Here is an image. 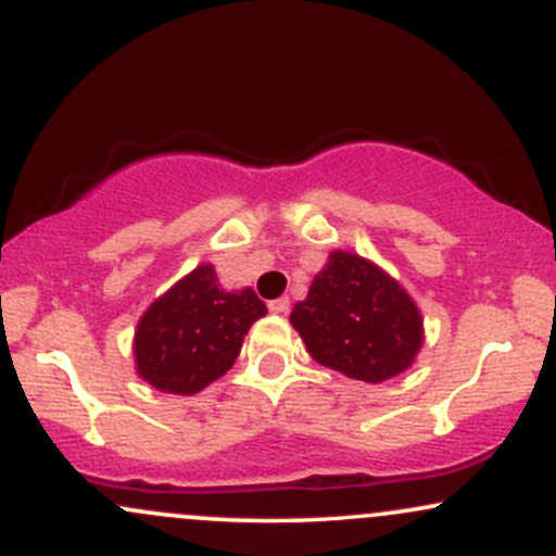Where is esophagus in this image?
Masks as SVG:
<instances>
[{"instance_id": "obj_1", "label": "esophagus", "mask_w": 556, "mask_h": 556, "mask_svg": "<svg viewBox=\"0 0 556 556\" xmlns=\"http://www.w3.org/2000/svg\"><path fill=\"white\" fill-rule=\"evenodd\" d=\"M269 311H271V314H287V311H290V300H287V298L269 300Z\"/></svg>"}]
</instances>
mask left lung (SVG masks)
<instances>
[{
    "label": "left lung",
    "mask_w": 556,
    "mask_h": 556,
    "mask_svg": "<svg viewBox=\"0 0 556 556\" xmlns=\"http://www.w3.org/2000/svg\"><path fill=\"white\" fill-rule=\"evenodd\" d=\"M290 324L311 358L368 384L410 368L424 344L418 305L397 279L358 253H329Z\"/></svg>",
    "instance_id": "8db88e82"
}]
</instances>
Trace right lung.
I'll list each match as a JSON object with an SVG mask.
<instances>
[{"label":"right lung","instance_id":"1","mask_svg":"<svg viewBox=\"0 0 556 556\" xmlns=\"http://www.w3.org/2000/svg\"><path fill=\"white\" fill-rule=\"evenodd\" d=\"M266 316L251 287L227 292L212 264L195 266L140 316L136 371L159 392L195 394L238 361L242 337Z\"/></svg>","mask_w":556,"mask_h":556}]
</instances>
